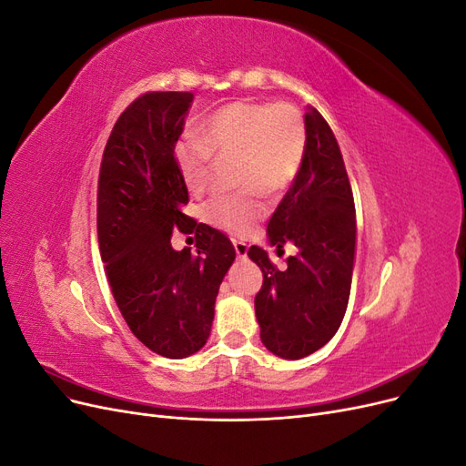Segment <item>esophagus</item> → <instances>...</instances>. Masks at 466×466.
Here are the masks:
<instances>
[{
	"label": "esophagus",
	"instance_id": "obj_1",
	"mask_svg": "<svg viewBox=\"0 0 466 466\" xmlns=\"http://www.w3.org/2000/svg\"><path fill=\"white\" fill-rule=\"evenodd\" d=\"M235 252H237V258H247V252H248V245L243 241H233Z\"/></svg>",
	"mask_w": 466,
	"mask_h": 466
}]
</instances>
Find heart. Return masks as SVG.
<instances>
[{
	"instance_id": "b5f03b06",
	"label": "heart",
	"mask_w": 466,
	"mask_h": 466,
	"mask_svg": "<svg viewBox=\"0 0 466 466\" xmlns=\"http://www.w3.org/2000/svg\"><path fill=\"white\" fill-rule=\"evenodd\" d=\"M307 149V126L289 103L235 101L204 120L202 137L187 136L177 146V165L192 192L206 190L214 157H235V196H216L208 223L231 235H247L266 214L262 190L279 192L298 177Z\"/></svg>"
}]
</instances>
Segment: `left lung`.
Instances as JSON below:
<instances>
[{
	"instance_id": "left-lung-1",
	"label": "left lung",
	"mask_w": 466,
	"mask_h": 466,
	"mask_svg": "<svg viewBox=\"0 0 466 466\" xmlns=\"http://www.w3.org/2000/svg\"><path fill=\"white\" fill-rule=\"evenodd\" d=\"M305 126L303 165L266 229L270 247L293 243L299 252L281 272L264 248H248L264 276L255 298L260 340L284 360L307 358L340 329L356 262L354 194L340 147L317 108L307 106Z\"/></svg>"
}]
</instances>
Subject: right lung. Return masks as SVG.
<instances>
[{"label":"right lung","instance_id":"add662e5","mask_svg":"<svg viewBox=\"0 0 466 466\" xmlns=\"http://www.w3.org/2000/svg\"><path fill=\"white\" fill-rule=\"evenodd\" d=\"M194 95L146 93L106 142L96 192L101 258L134 336L171 360L202 350L235 248L221 231L182 214L188 190L175 157ZM173 230L197 237L198 256L175 251Z\"/></svg>","mask_w":466,"mask_h":466}]
</instances>
